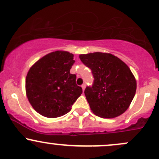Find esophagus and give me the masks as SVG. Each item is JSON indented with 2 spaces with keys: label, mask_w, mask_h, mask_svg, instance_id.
Returning a JSON list of instances; mask_svg holds the SVG:
<instances>
[{
  "label": "esophagus",
  "mask_w": 159,
  "mask_h": 159,
  "mask_svg": "<svg viewBox=\"0 0 159 159\" xmlns=\"http://www.w3.org/2000/svg\"><path fill=\"white\" fill-rule=\"evenodd\" d=\"M82 89H83V91H84L85 89H86V84L82 85Z\"/></svg>",
  "instance_id": "1"
}]
</instances>
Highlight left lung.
<instances>
[{
    "label": "left lung",
    "mask_w": 159,
    "mask_h": 159,
    "mask_svg": "<svg viewBox=\"0 0 159 159\" xmlns=\"http://www.w3.org/2000/svg\"><path fill=\"white\" fill-rule=\"evenodd\" d=\"M79 57L95 78L93 87H86L84 92L92 112L103 118L124 114L136 90V78L129 66L110 53H89Z\"/></svg>",
    "instance_id": "left-lung-1"
}]
</instances>
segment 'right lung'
Wrapping results in <instances>:
<instances>
[{
  "instance_id": "1",
  "label": "right lung",
  "mask_w": 159,
  "mask_h": 159,
  "mask_svg": "<svg viewBox=\"0 0 159 159\" xmlns=\"http://www.w3.org/2000/svg\"><path fill=\"white\" fill-rule=\"evenodd\" d=\"M75 63L73 54L66 51L49 53L37 61L27 73L25 93L32 107L48 118L64 115L83 93L70 73Z\"/></svg>"
}]
</instances>
